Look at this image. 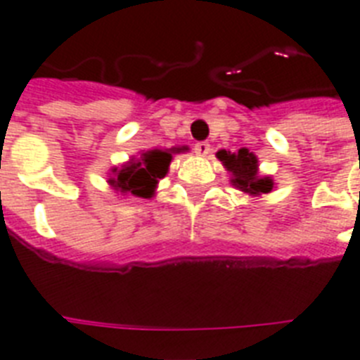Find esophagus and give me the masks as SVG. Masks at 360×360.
Listing matches in <instances>:
<instances>
[{"mask_svg":"<svg viewBox=\"0 0 360 360\" xmlns=\"http://www.w3.org/2000/svg\"><path fill=\"white\" fill-rule=\"evenodd\" d=\"M194 153L200 155V157H205V155L211 153V146H209L207 141H198L196 146H194Z\"/></svg>","mask_w":360,"mask_h":360,"instance_id":"1","label":"esophagus"}]
</instances>
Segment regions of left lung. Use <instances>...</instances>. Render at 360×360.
Listing matches in <instances>:
<instances>
[{
    "mask_svg": "<svg viewBox=\"0 0 360 360\" xmlns=\"http://www.w3.org/2000/svg\"><path fill=\"white\" fill-rule=\"evenodd\" d=\"M217 157L224 168L231 174V185L250 196H262L273 191V179L267 175H259L257 172V158L248 149H239L237 153H230L220 149Z\"/></svg>",
    "mask_w": 360,
    "mask_h": 360,
    "instance_id": "1",
    "label": "left lung"
}]
</instances>
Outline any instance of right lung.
Masks as SVG:
<instances>
[{"mask_svg": "<svg viewBox=\"0 0 360 360\" xmlns=\"http://www.w3.org/2000/svg\"><path fill=\"white\" fill-rule=\"evenodd\" d=\"M186 151V147L172 149H149L140 153L138 158H130L121 168L112 169L108 183L121 194L136 198H151L155 194L158 179L168 174L172 153Z\"/></svg>", "mask_w": 360, "mask_h": 360, "instance_id": "add662e5", "label": "right lung"}]
</instances>
